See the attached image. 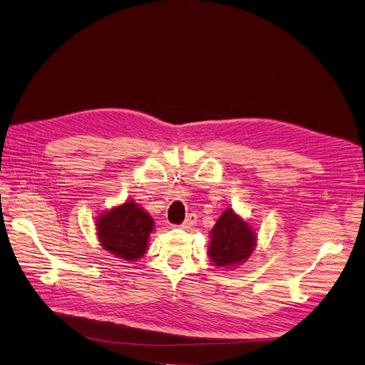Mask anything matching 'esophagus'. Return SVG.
I'll return each instance as SVG.
<instances>
[{
    "mask_svg": "<svg viewBox=\"0 0 365 365\" xmlns=\"http://www.w3.org/2000/svg\"><path fill=\"white\" fill-rule=\"evenodd\" d=\"M195 222H197V215L195 214H190V215L186 217V220L182 222L180 227L190 230V229H192L195 226Z\"/></svg>",
    "mask_w": 365,
    "mask_h": 365,
    "instance_id": "obj_1",
    "label": "esophagus"
}]
</instances>
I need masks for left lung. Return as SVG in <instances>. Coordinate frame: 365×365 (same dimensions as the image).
I'll return each instance as SVG.
<instances>
[{
    "mask_svg": "<svg viewBox=\"0 0 365 365\" xmlns=\"http://www.w3.org/2000/svg\"><path fill=\"white\" fill-rule=\"evenodd\" d=\"M256 247V233L232 209L221 214L210 230L207 255L218 268H232L249 259Z\"/></svg>",
    "mask_w": 365,
    "mask_h": 365,
    "instance_id": "obj_1",
    "label": "left lung"
}]
</instances>
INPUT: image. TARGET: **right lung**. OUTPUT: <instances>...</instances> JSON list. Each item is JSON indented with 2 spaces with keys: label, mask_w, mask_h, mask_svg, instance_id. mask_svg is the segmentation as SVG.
Masks as SVG:
<instances>
[{
  "label": "right lung",
  "mask_w": 365,
  "mask_h": 365,
  "mask_svg": "<svg viewBox=\"0 0 365 365\" xmlns=\"http://www.w3.org/2000/svg\"><path fill=\"white\" fill-rule=\"evenodd\" d=\"M155 221L133 200H127L97 220V235L101 245L124 261H136L147 252Z\"/></svg>",
  "instance_id": "obj_1"
}]
</instances>
